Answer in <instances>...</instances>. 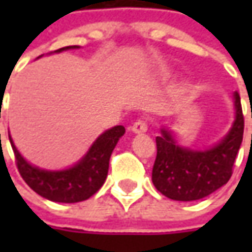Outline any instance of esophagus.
<instances>
[{"mask_svg":"<svg viewBox=\"0 0 252 252\" xmlns=\"http://www.w3.org/2000/svg\"><path fill=\"white\" fill-rule=\"evenodd\" d=\"M131 131L133 133H144V131H147V122L144 121V119L136 121L133 123V126H131Z\"/></svg>","mask_w":252,"mask_h":252,"instance_id":"1","label":"esophagus"}]
</instances>
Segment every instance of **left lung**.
<instances>
[{
	"label": "left lung",
	"mask_w": 252,
	"mask_h": 252,
	"mask_svg": "<svg viewBox=\"0 0 252 252\" xmlns=\"http://www.w3.org/2000/svg\"><path fill=\"white\" fill-rule=\"evenodd\" d=\"M234 105L236 122L231 130L210 150L182 149L175 144L171 133L165 129L161 130V136L156 137L157 157L151 179L164 196L182 202L196 200L227 184L244 133V116L238 92L234 94Z\"/></svg>",
	"instance_id": "8db88e82"
}]
</instances>
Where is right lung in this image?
<instances>
[{"label":"right lung","mask_w":252,"mask_h":252,"mask_svg":"<svg viewBox=\"0 0 252 252\" xmlns=\"http://www.w3.org/2000/svg\"><path fill=\"white\" fill-rule=\"evenodd\" d=\"M75 47V46H73ZM71 46L59 49H73ZM125 134L123 126H115L101 134L92 144L90 151L83 160L73 168L64 171H44L31 165L16 150L12 140L11 146L15 154V162L21 177L40 196L60 202V203H75L83 202L95 195L106 179L109 158L118 140ZM1 139V134H0Z\"/></svg>","instance_id":"obj_1"}]
</instances>
